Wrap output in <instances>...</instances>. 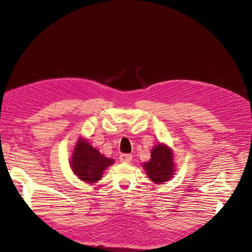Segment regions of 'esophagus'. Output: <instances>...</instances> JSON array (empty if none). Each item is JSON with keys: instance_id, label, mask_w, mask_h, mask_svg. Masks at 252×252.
Returning <instances> with one entry per match:
<instances>
[{"instance_id": "obj_1", "label": "esophagus", "mask_w": 252, "mask_h": 252, "mask_svg": "<svg viewBox=\"0 0 252 252\" xmlns=\"http://www.w3.org/2000/svg\"><path fill=\"white\" fill-rule=\"evenodd\" d=\"M132 158L133 157L131 156V154H121V156L119 157V159L122 163H130L132 160Z\"/></svg>"}]
</instances>
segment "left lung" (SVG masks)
Returning <instances> with one entry per match:
<instances>
[{
	"mask_svg": "<svg viewBox=\"0 0 252 252\" xmlns=\"http://www.w3.org/2000/svg\"><path fill=\"white\" fill-rule=\"evenodd\" d=\"M148 177L156 183L168 181L173 175V158L171 149L165 145H158L151 151L149 162L144 164Z\"/></svg>",
	"mask_w": 252,
	"mask_h": 252,
	"instance_id": "1",
	"label": "left lung"
}]
</instances>
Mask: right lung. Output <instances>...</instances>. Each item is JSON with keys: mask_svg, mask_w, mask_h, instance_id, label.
<instances>
[{"mask_svg": "<svg viewBox=\"0 0 252 252\" xmlns=\"http://www.w3.org/2000/svg\"><path fill=\"white\" fill-rule=\"evenodd\" d=\"M114 160L104 156L90 146L85 139H80L76 144L71 159V167L74 175L84 182L94 183L102 178L106 167L112 165Z\"/></svg>", "mask_w": 252, "mask_h": 252, "instance_id": "add662e5", "label": "right lung"}]
</instances>
